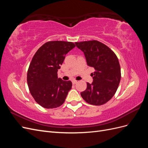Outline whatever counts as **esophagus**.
<instances>
[{"label":"esophagus","mask_w":148,"mask_h":148,"mask_svg":"<svg viewBox=\"0 0 148 148\" xmlns=\"http://www.w3.org/2000/svg\"><path fill=\"white\" fill-rule=\"evenodd\" d=\"M77 83V80H73V81L72 82V83H73V84H76V83Z\"/></svg>","instance_id":"obj_1"}]
</instances>
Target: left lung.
I'll use <instances>...</instances> for the list:
<instances>
[{
	"label": "left lung",
	"instance_id": "left-lung-1",
	"mask_svg": "<svg viewBox=\"0 0 148 148\" xmlns=\"http://www.w3.org/2000/svg\"><path fill=\"white\" fill-rule=\"evenodd\" d=\"M75 44L83 52L87 65L95 70L92 83H87V88L81 92V96L88 104H104L114 96L120 82L118 58L109 47L96 40Z\"/></svg>",
	"mask_w": 148,
	"mask_h": 148
}]
</instances>
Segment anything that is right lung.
Masks as SVG:
<instances>
[{
    "instance_id": "1",
    "label": "right lung",
    "mask_w": 148,
    "mask_h": 148,
    "mask_svg": "<svg viewBox=\"0 0 148 148\" xmlns=\"http://www.w3.org/2000/svg\"><path fill=\"white\" fill-rule=\"evenodd\" d=\"M75 47L71 42L49 41L39 47L31 60L27 83L35 101L46 109L64 104L72 83L58 78L57 71L65 55Z\"/></svg>"
}]
</instances>
